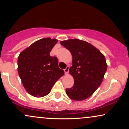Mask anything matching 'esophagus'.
I'll return each mask as SVG.
<instances>
[{
  "mask_svg": "<svg viewBox=\"0 0 129 129\" xmlns=\"http://www.w3.org/2000/svg\"><path fill=\"white\" fill-rule=\"evenodd\" d=\"M69 66H67V68L66 69L64 70V72H65V74H66V75H68V73H69Z\"/></svg>",
  "mask_w": 129,
  "mask_h": 129,
  "instance_id": "34e87169",
  "label": "esophagus"
}]
</instances>
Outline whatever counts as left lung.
<instances>
[{"label":"left lung","mask_w":129,"mask_h":129,"mask_svg":"<svg viewBox=\"0 0 129 129\" xmlns=\"http://www.w3.org/2000/svg\"><path fill=\"white\" fill-rule=\"evenodd\" d=\"M60 44L72 53V66L69 73L74 78V85L66 92L72 100L89 98L103 82L107 69L106 58L98 49L82 40L69 39Z\"/></svg>","instance_id":"left-lung-1"}]
</instances>
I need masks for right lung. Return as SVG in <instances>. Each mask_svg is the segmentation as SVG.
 I'll return each mask as SVG.
<instances>
[{"mask_svg":"<svg viewBox=\"0 0 129 129\" xmlns=\"http://www.w3.org/2000/svg\"><path fill=\"white\" fill-rule=\"evenodd\" d=\"M57 40L46 38L36 41L22 51L17 70L23 87L31 95L41 98L49 94L54 84L64 75L55 56H50Z\"/></svg>","mask_w":129,"mask_h":129,"instance_id":"1","label":"right lung"}]
</instances>
